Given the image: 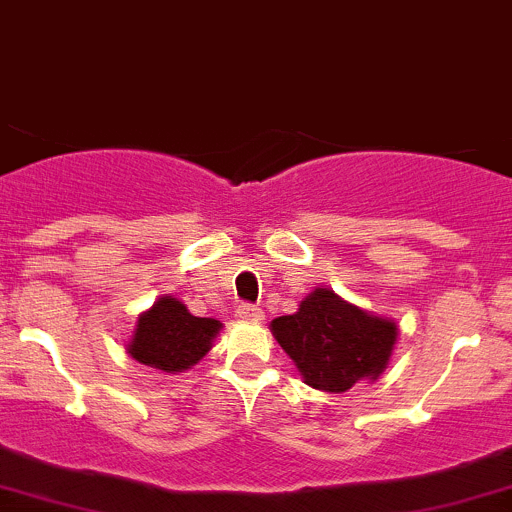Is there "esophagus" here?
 Returning <instances> with one entry per match:
<instances>
[{"label":"esophagus","instance_id":"1","mask_svg":"<svg viewBox=\"0 0 512 512\" xmlns=\"http://www.w3.org/2000/svg\"><path fill=\"white\" fill-rule=\"evenodd\" d=\"M239 320L241 322H263V312L254 305H241L239 307Z\"/></svg>","mask_w":512,"mask_h":512}]
</instances>
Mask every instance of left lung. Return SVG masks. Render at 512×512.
<instances>
[{
  "mask_svg": "<svg viewBox=\"0 0 512 512\" xmlns=\"http://www.w3.org/2000/svg\"><path fill=\"white\" fill-rule=\"evenodd\" d=\"M271 332L302 383L324 393L378 381L398 344L395 320L361 310L324 285L300 300L298 312L276 317Z\"/></svg>",
  "mask_w": 512,
  "mask_h": 512,
  "instance_id": "1",
  "label": "left lung"
}]
</instances>
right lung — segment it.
Segmentation results:
<instances>
[{"instance_id": "1", "label": "right lung", "mask_w": 512, "mask_h": 512, "mask_svg": "<svg viewBox=\"0 0 512 512\" xmlns=\"http://www.w3.org/2000/svg\"><path fill=\"white\" fill-rule=\"evenodd\" d=\"M219 329V320L190 315L178 298L161 295L136 317V327L126 342V354L156 371L183 373L212 349Z\"/></svg>"}]
</instances>
